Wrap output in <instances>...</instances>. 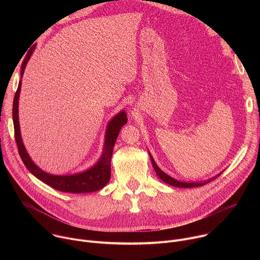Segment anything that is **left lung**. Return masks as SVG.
Returning a JSON list of instances; mask_svg holds the SVG:
<instances>
[{
  "label": "left lung",
  "mask_w": 260,
  "mask_h": 260,
  "mask_svg": "<svg viewBox=\"0 0 260 260\" xmlns=\"http://www.w3.org/2000/svg\"><path fill=\"white\" fill-rule=\"evenodd\" d=\"M148 153H149V156H150V159H151V164H152V166H153V168H154V171H155L156 175L158 176V178L161 179V180H162L164 182H166L167 184L172 185V186H175V187H182V188L199 187V186H202V185H205V184H207V183L213 181L214 179H216L217 177H219V176L221 175V173H222V172H221V173H219L218 175L214 176L213 178H211V179H209V180H206V181H202V182H185V181H179V180H177V179L171 177L170 175L166 174L164 171H161V170L158 168V166L156 165V162L154 161V159H153L151 153H150L149 151H148Z\"/></svg>",
  "instance_id": "8db88e82"
}]
</instances>
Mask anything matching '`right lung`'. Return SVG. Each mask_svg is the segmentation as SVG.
I'll use <instances>...</instances> for the list:
<instances>
[{
	"instance_id": "add662e5",
	"label": "right lung",
	"mask_w": 260,
	"mask_h": 260,
	"mask_svg": "<svg viewBox=\"0 0 260 260\" xmlns=\"http://www.w3.org/2000/svg\"><path fill=\"white\" fill-rule=\"evenodd\" d=\"M36 45H34L28 53L26 54L24 60L21 64V72H20V78H22L24 69L30 55L32 54ZM21 89V80L18 83V88L16 90L14 100H13V124H14V134L15 140L18 147L19 155L26 167V169L39 180L44 182L45 184L49 185L50 187L62 191V192H71V193H87L98 191L104 188L107 183L110 181L111 177V157H112L113 148L119 132L121 127L127 122L126 113L124 110H121L119 113H117L112 119H111L106 127L105 133V141H104V148L103 152L99 160L89 169L76 173V174H70V175H53L47 172H44L37 166L30 156L28 155L25 147L23 145L21 134H20V126H19V117H18V100Z\"/></svg>"
}]
</instances>
